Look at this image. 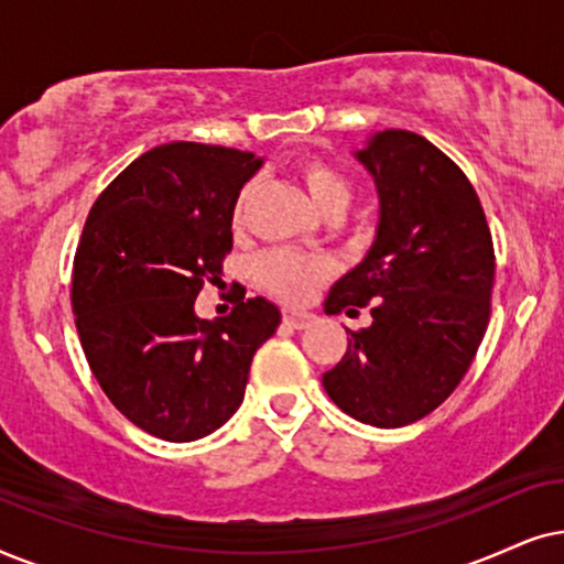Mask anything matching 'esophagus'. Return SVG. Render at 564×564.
<instances>
[{"mask_svg": "<svg viewBox=\"0 0 564 564\" xmlns=\"http://www.w3.org/2000/svg\"><path fill=\"white\" fill-rule=\"evenodd\" d=\"M310 314H304V312H294V310H283V322H286L289 327H294V329H304L306 325H310Z\"/></svg>", "mask_w": 564, "mask_h": 564, "instance_id": "34e87169", "label": "esophagus"}]
</instances>
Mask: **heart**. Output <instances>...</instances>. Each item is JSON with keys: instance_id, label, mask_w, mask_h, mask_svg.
<instances>
[{"instance_id": "heart-1", "label": "heart", "mask_w": 564, "mask_h": 564, "mask_svg": "<svg viewBox=\"0 0 564 564\" xmlns=\"http://www.w3.org/2000/svg\"><path fill=\"white\" fill-rule=\"evenodd\" d=\"M302 180L310 191L312 204L319 208L322 214L329 208H348L350 204V183L340 172L322 162H306L302 164ZM252 185H245L237 195L235 216H242V208L250 198ZM327 273V262L322 258H312V254H302L294 250H275L265 254L258 265V275L265 286L286 302H302L312 294V289L322 281Z\"/></svg>"}]
</instances>
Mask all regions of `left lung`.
Returning <instances> with one entry per match:
<instances>
[{
  "label": "left lung",
  "instance_id": "1",
  "mask_svg": "<svg viewBox=\"0 0 564 564\" xmlns=\"http://www.w3.org/2000/svg\"><path fill=\"white\" fill-rule=\"evenodd\" d=\"M356 160L379 193L371 250L329 289L327 314H358L348 350L322 377L345 415L402 427L433 412L471 366L490 322L492 237L467 175L412 131L373 133Z\"/></svg>",
  "mask_w": 564,
  "mask_h": 564
}]
</instances>
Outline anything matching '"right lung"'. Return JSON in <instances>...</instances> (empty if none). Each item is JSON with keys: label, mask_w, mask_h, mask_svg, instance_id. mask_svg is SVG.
Returning <instances> with one entry per match:
<instances>
[{"label": "right lung", "mask_w": 564, "mask_h": 564, "mask_svg": "<svg viewBox=\"0 0 564 564\" xmlns=\"http://www.w3.org/2000/svg\"><path fill=\"white\" fill-rule=\"evenodd\" d=\"M260 156L172 141L133 160L95 200L72 273L87 364L108 400L172 444L214 433L245 400L254 350L281 325L268 299L200 319L195 296L231 250L237 195Z\"/></svg>", "instance_id": "obj_1"}]
</instances>
